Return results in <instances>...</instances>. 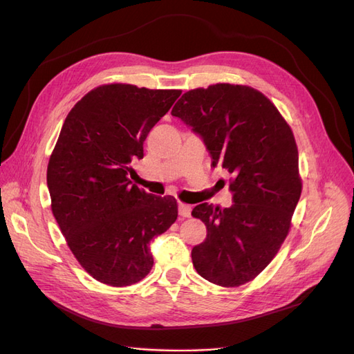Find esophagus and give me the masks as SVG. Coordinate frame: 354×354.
Here are the masks:
<instances>
[{
    "mask_svg": "<svg viewBox=\"0 0 354 354\" xmlns=\"http://www.w3.org/2000/svg\"><path fill=\"white\" fill-rule=\"evenodd\" d=\"M178 212H180L181 217H190L192 207L186 205V203H178Z\"/></svg>",
    "mask_w": 354,
    "mask_h": 354,
    "instance_id": "esophagus-1",
    "label": "esophagus"
}]
</instances>
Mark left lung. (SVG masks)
I'll return each instance as SVG.
<instances>
[{
  "instance_id": "1",
  "label": "left lung",
  "mask_w": 354,
  "mask_h": 354,
  "mask_svg": "<svg viewBox=\"0 0 354 354\" xmlns=\"http://www.w3.org/2000/svg\"><path fill=\"white\" fill-rule=\"evenodd\" d=\"M171 115L198 134L211 165L233 176L232 207L199 203L207 238L192 250L196 272L220 286L252 281L279 251L301 195L291 128L264 94L216 84L181 95Z\"/></svg>"
}]
</instances>
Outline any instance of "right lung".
<instances>
[{
	"instance_id": "add662e5",
	"label": "right lung",
	"mask_w": 354,
	"mask_h": 354,
	"mask_svg": "<svg viewBox=\"0 0 354 354\" xmlns=\"http://www.w3.org/2000/svg\"><path fill=\"white\" fill-rule=\"evenodd\" d=\"M181 94L130 84L91 90L62 127L47 168L51 211L84 270L111 286L151 272V242L177 220V201L128 178L149 131Z\"/></svg>"
}]
</instances>
